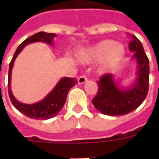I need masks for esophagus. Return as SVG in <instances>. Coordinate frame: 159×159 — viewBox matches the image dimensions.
<instances>
[{"label": "esophagus", "mask_w": 159, "mask_h": 159, "mask_svg": "<svg viewBox=\"0 0 159 159\" xmlns=\"http://www.w3.org/2000/svg\"><path fill=\"white\" fill-rule=\"evenodd\" d=\"M78 83L79 84H83L84 83H86L87 81H88V78H87L86 76H84V75H83V76H80L79 78H78Z\"/></svg>", "instance_id": "34e87169"}]
</instances>
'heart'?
I'll list each match as a JSON object with an SVG mask.
<instances>
[{
  "instance_id": "1",
  "label": "heart",
  "mask_w": 159,
  "mask_h": 159,
  "mask_svg": "<svg viewBox=\"0 0 159 159\" xmlns=\"http://www.w3.org/2000/svg\"><path fill=\"white\" fill-rule=\"evenodd\" d=\"M126 56V48L123 44L111 39L97 42L84 50L79 56L81 61L85 63L101 61L99 70L106 73L117 68Z\"/></svg>"
}]
</instances>
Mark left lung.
<instances>
[{
    "label": "left lung",
    "mask_w": 159,
    "mask_h": 159,
    "mask_svg": "<svg viewBox=\"0 0 159 159\" xmlns=\"http://www.w3.org/2000/svg\"><path fill=\"white\" fill-rule=\"evenodd\" d=\"M129 48L136 63L135 81L129 87H121L115 81V75L109 73L98 81V93L92 103L100 112L108 116H122L129 113L142 104L149 89V60L140 40L134 35Z\"/></svg>",
    "instance_id": "8db88e82"
}]
</instances>
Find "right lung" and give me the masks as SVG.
I'll return each instance as SVG.
<instances>
[{"label":"right lung","instance_id":"1","mask_svg":"<svg viewBox=\"0 0 159 159\" xmlns=\"http://www.w3.org/2000/svg\"><path fill=\"white\" fill-rule=\"evenodd\" d=\"M56 35L53 33L38 32L30 36L29 38L25 40L24 42L18 47L16 52L13 54L12 60L9 65L8 71V93L12 104L16 109L19 111L21 113L25 114L28 117L33 119H49L55 117L57 114L61 111L66 101V96L69 90L75 86L77 81L75 78L71 77H63L59 80L56 86L52 89V91L47 96L39 102L34 104H25L19 102L13 96L11 90V75L13 64L17 56L22 51L26 45L33 42H45L49 45H53L52 41Z\"/></svg>","mask_w":159,"mask_h":159}]
</instances>
